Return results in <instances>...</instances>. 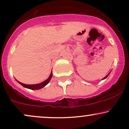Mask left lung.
I'll list each match as a JSON object with an SVG mask.
<instances>
[{"label": "left lung", "instance_id": "obj_1", "mask_svg": "<svg viewBox=\"0 0 129 129\" xmlns=\"http://www.w3.org/2000/svg\"><path fill=\"white\" fill-rule=\"evenodd\" d=\"M110 73H111V72H110ZM110 73H108V74H107V76H106L105 77H104V78H103V79H102V80H104V79H106V78H107V77H108V76H109V74H110Z\"/></svg>", "mask_w": 129, "mask_h": 129}]
</instances>
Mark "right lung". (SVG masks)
Listing matches in <instances>:
<instances>
[{
    "instance_id": "right-lung-1",
    "label": "right lung",
    "mask_w": 129,
    "mask_h": 129,
    "mask_svg": "<svg viewBox=\"0 0 129 129\" xmlns=\"http://www.w3.org/2000/svg\"><path fill=\"white\" fill-rule=\"evenodd\" d=\"M52 77V71H51L50 76L48 77V79H46V80L43 81V82L40 83H39V84H24V83H22L19 82V81L17 80H17L18 82L21 84V85H22L24 87L27 88V89H31V90H38V89H42V88L45 87V86H46L47 84L49 83V81H50V80H51Z\"/></svg>"
}]
</instances>
